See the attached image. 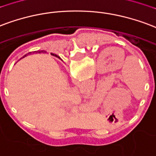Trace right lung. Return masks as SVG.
<instances>
[{"label":"right lung","instance_id":"add662e5","mask_svg":"<svg viewBox=\"0 0 156 156\" xmlns=\"http://www.w3.org/2000/svg\"><path fill=\"white\" fill-rule=\"evenodd\" d=\"M55 55V56H56V57H58V56H57V55Z\"/></svg>","mask_w":156,"mask_h":156}]
</instances>
